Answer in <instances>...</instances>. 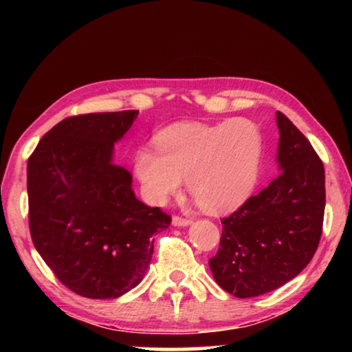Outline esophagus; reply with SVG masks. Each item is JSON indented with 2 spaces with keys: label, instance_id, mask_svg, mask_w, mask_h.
Here are the masks:
<instances>
[{
  "label": "esophagus",
  "instance_id": "34e87169",
  "mask_svg": "<svg viewBox=\"0 0 352 352\" xmlns=\"http://www.w3.org/2000/svg\"><path fill=\"white\" fill-rule=\"evenodd\" d=\"M172 223L175 226H188L192 223V220L188 219V217H182V216H174L172 217Z\"/></svg>",
  "mask_w": 352,
  "mask_h": 352
}]
</instances>
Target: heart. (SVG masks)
I'll return each mask as SVG.
<instances>
[{"label": "heart", "instance_id": "b5f03b06", "mask_svg": "<svg viewBox=\"0 0 352 352\" xmlns=\"http://www.w3.org/2000/svg\"><path fill=\"white\" fill-rule=\"evenodd\" d=\"M264 136L248 118L214 126L175 124L157 136V148L135 153V174L146 199L164 205L186 178L188 189L211 212L239 206L259 180Z\"/></svg>", "mask_w": 352, "mask_h": 352}]
</instances>
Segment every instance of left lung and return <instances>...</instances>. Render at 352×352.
I'll list each match as a JSON object with an SVG mask.
<instances>
[{
	"mask_svg": "<svg viewBox=\"0 0 352 352\" xmlns=\"http://www.w3.org/2000/svg\"><path fill=\"white\" fill-rule=\"evenodd\" d=\"M276 124L281 174L222 219L220 245L210 259L216 283L237 298L264 295L300 275L323 231V162L281 111Z\"/></svg>",
	"mask_w": 352,
	"mask_h": 352,
	"instance_id": "1",
	"label": "left lung"
}]
</instances>
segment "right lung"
<instances>
[{
  "mask_svg": "<svg viewBox=\"0 0 352 352\" xmlns=\"http://www.w3.org/2000/svg\"><path fill=\"white\" fill-rule=\"evenodd\" d=\"M138 110L69 116L28 160L29 228L34 247L74 294L107 300L144 278L152 236L170 216L135 197L132 175L113 164L115 142Z\"/></svg>",
  "mask_w": 352,
  "mask_h": 352,
  "instance_id": "right-lung-1",
  "label": "right lung"
}]
</instances>
